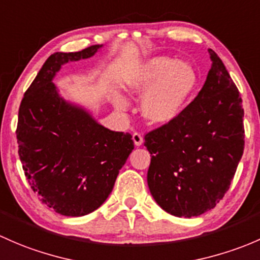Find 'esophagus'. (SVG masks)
Returning <instances> with one entry per match:
<instances>
[{
    "mask_svg": "<svg viewBox=\"0 0 260 260\" xmlns=\"http://www.w3.org/2000/svg\"><path fill=\"white\" fill-rule=\"evenodd\" d=\"M133 140H134V144H135L136 146L143 145V143H144L143 136H141V134H139V133H134L133 134Z\"/></svg>",
    "mask_w": 260,
    "mask_h": 260,
    "instance_id": "1",
    "label": "esophagus"
}]
</instances>
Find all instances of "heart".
I'll list each match as a JSON object with an SVG mask.
<instances>
[{
	"label": "heart",
	"instance_id": "b5f03b06",
	"mask_svg": "<svg viewBox=\"0 0 260 260\" xmlns=\"http://www.w3.org/2000/svg\"><path fill=\"white\" fill-rule=\"evenodd\" d=\"M199 82V74L191 63L175 61L167 56H155L127 76L131 93L143 95L140 110L152 125H167L184 110ZM117 108H124L122 99H116Z\"/></svg>",
	"mask_w": 260,
	"mask_h": 260
}]
</instances>
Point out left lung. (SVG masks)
Here are the masks:
<instances>
[{
    "label": "left lung",
    "mask_w": 260,
    "mask_h": 260,
    "mask_svg": "<svg viewBox=\"0 0 260 260\" xmlns=\"http://www.w3.org/2000/svg\"><path fill=\"white\" fill-rule=\"evenodd\" d=\"M208 52L211 69L197 98L175 120L144 136L151 154L150 192L179 218L200 215L223 199L244 150L239 90L219 56Z\"/></svg>",
    "instance_id": "left-lung-1"
}]
</instances>
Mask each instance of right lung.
<instances>
[{
  "mask_svg": "<svg viewBox=\"0 0 260 260\" xmlns=\"http://www.w3.org/2000/svg\"><path fill=\"white\" fill-rule=\"evenodd\" d=\"M101 45L51 55L18 109V155L40 202L66 216L96 210L110 195L134 149L129 133L111 131L84 109L66 103L52 82L61 66L89 58Z\"/></svg>",
  "mask_w": 260,
  "mask_h": 260,
  "instance_id": "right-lung-1",
  "label": "right lung"
}]
</instances>
